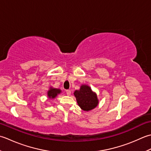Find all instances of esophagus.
Here are the masks:
<instances>
[{
	"mask_svg": "<svg viewBox=\"0 0 151 151\" xmlns=\"http://www.w3.org/2000/svg\"><path fill=\"white\" fill-rule=\"evenodd\" d=\"M66 93L68 96H70V95L71 94V91H70V90H66Z\"/></svg>",
	"mask_w": 151,
	"mask_h": 151,
	"instance_id": "esophagus-1",
	"label": "esophagus"
}]
</instances>
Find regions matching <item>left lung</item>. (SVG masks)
Listing matches in <instances>:
<instances>
[{
  "label": "left lung",
  "mask_w": 151,
  "mask_h": 151,
  "mask_svg": "<svg viewBox=\"0 0 151 151\" xmlns=\"http://www.w3.org/2000/svg\"><path fill=\"white\" fill-rule=\"evenodd\" d=\"M73 94L79 106L85 111L94 109L99 104L96 93L87 85H81L79 90H76Z\"/></svg>",
  "instance_id": "left-lung-1"
}]
</instances>
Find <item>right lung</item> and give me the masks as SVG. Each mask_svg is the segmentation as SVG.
<instances>
[{
    "mask_svg": "<svg viewBox=\"0 0 151 151\" xmlns=\"http://www.w3.org/2000/svg\"><path fill=\"white\" fill-rule=\"evenodd\" d=\"M61 93V90L60 88H53L52 87H50V89L47 91V96L49 99H54L57 97L58 94Z\"/></svg>",
    "mask_w": 151,
    "mask_h": 151,
    "instance_id": "obj_1",
    "label": "right lung"
}]
</instances>
